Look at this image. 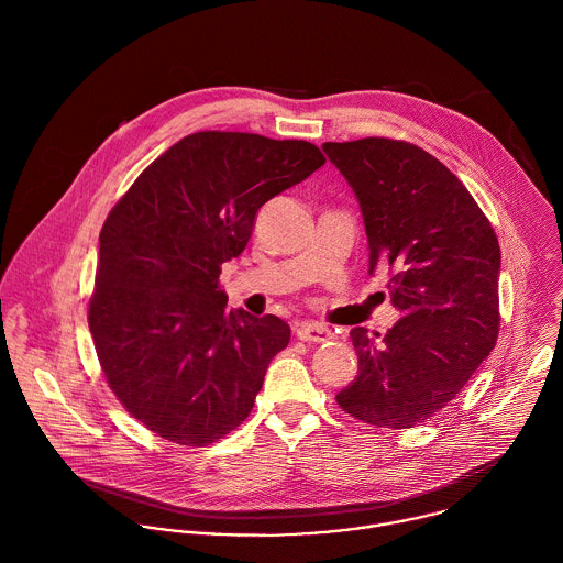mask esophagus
<instances>
[{"label":"esophagus","mask_w":563,"mask_h":563,"mask_svg":"<svg viewBox=\"0 0 563 563\" xmlns=\"http://www.w3.org/2000/svg\"><path fill=\"white\" fill-rule=\"evenodd\" d=\"M295 333H297L299 340H303V342H314V344L327 342V340H331V335H333L331 329L324 327L321 322H301Z\"/></svg>","instance_id":"obj_1"}]
</instances>
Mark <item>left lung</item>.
<instances>
[{
	"label": "left lung",
	"mask_w": 563,
	"mask_h": 563,
	"mask_svg": "<svg viewBox=\"0 0 563 563\" xmlns=\"http://www.w3.org/2000/svg\"><path fill=\"white\" fill-rule=\"evenodd\" d=\"M322 150L360 199L371 273L388 266L401 312L379 342L351 329L360 371L335 401L375 427H418L462 393L496 344V232L457 175L418 145L371 136Z\"/></svg>",
	"instance_id": "8db88e82"
}]
</instances>
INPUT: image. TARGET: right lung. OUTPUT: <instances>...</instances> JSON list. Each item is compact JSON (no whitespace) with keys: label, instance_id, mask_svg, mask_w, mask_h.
<instances>
[{"label":"right lung","instance_id":"add662e5","mask_svg":"<svg viewBox=\"0 0 563 563\" xmlns=\"http://www.w3.org/2000/svg\"><path fill=\"white\" fill-rule=\"evenodd\" d=\"M322 164L308 141L195 132L110 210L88 327L110 390L156 435L206 446L249 416L290 327L228 310L221 266L241 255L257 210Z\"/></svg>","mask_w":563,"mask_h":563}]
</instances>
